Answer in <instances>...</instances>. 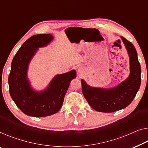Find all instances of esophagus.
I'll use <instances>...</instances> for the list:
<instances>
[{
	"label": "esophagus",
	"instance_id": "obj_1",
	"mask_svg": "<svg viewBox=\"0 0 148 148\" xmlns=\"http://www.w3.org/2000/svg\"><path fill=\"white\" fill-rule=\"evenodd\" d=\"M78 72L79 74H83L84 72V68L82 66L79 67V68H78Z\"/></svg>",
	"mask_w": 148,
	"mask_h": 148
}]
</instances>
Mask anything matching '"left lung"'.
Segmentation results:
<instances>
[{
  "mask_svg": "<svg viewBox=\"0 0 148 148\" xmlns=\"http://www.w3.org/2000/svg\"><path fill=\"white\" fill-rule=\"evenodd\" d=\"M130 58L129 76L112 88L92 87L81 80L86 100L94 110L100 112H114L126 108L137 94L141 84V66L138 54L132 43L121 36Z\"/></svg>",
  "mask_w": 148,
  "mask_h": 148,
  "instance_id": "left-lung-1",
  "label": "left lung"
}]
</instances>
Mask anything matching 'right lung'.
I'll list each match as a JSON object with an SVG mask.
<instances>
[{
    "label": "right lung",
    "mask_w": 148,
    "mask_h": 148,
    "mask_svg": "<svg viewBox=\"0 0 148 148\" xmlns=\"http://www.w3.org/2000/svg\"><path fill=\"white\" fill-rule=\"evenodd\" d=\"M50 34H37L24 42L15 54L8 76L9 92L17 107L26 115L45 117L60 110L70 82L76 77V70L55 76L45 90L36 91L28 79V65L38 48L51 42Z\"/></svg>",
    "instance_id": "right-lung-1"
}]
</instances>
